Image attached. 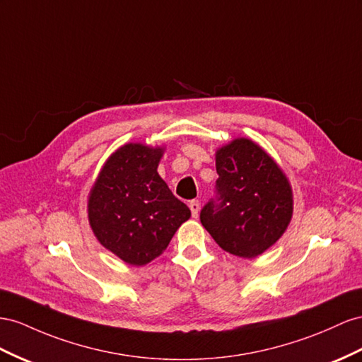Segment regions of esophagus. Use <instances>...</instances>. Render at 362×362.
Here are the masks:
<instances>
[{
  "mask_svg": "<svg viewBox=\"0 0 362 362\" xmlns=\"http://www.w3.org/2000/svg\"><path fill=\"white\" fill-rule=\"evenodd\" d=\"M189 207H190V211H192V216L193 218H198L199 214V209H201V204L198 199H193L189 202Z\"/></svg>",
  "mask_w": 362,
  "mask_h": 362,
  "instance_id": "34e87169",
  "label": "esophagus"
}]
</instances>
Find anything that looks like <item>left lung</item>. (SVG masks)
Instances as JSON below:
<instances>
[{
    "label": "left lung",
    "mask_w": 362,
    "mask_h": 362,
    "mask_svg": "<svg viewBox=\"0 0 362 362\" xmlns=\"http://www.w3.org/2000/svg\"><path fill=\"white\" fill-rule=\"evenodd\" d=\"M218 198L201 210V223L233 256L254 259L286 231L294 211L289 180L267 151L245 136L216 151Z\"/></svg>",
    "instance_id": "8db88e82"
}]
</instances>
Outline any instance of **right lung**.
Returning a JSON list of instances; mask_svg holds the SVG:
<instances>
[{
  "mask_svg": "<svg viewBox=\"0 0 362 362\" xmlns=\"http://www.w3.org/2000/svg\"><path fill=\"white\" fill-rule=\"evenodd\" d=\"M164 151V146L123 144L105 161L88 194L94 236L132 267L163 254L192 214L157 172Z\"/></svg>",
  "mask_w": 362,
  "mask_h": 362,
  "instance_id": "add662e5",
  "label": "right lung"
}]
</instances>
